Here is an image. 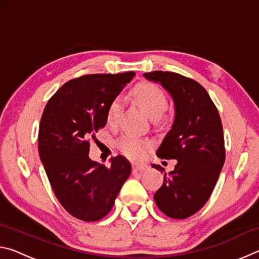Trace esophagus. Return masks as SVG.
<instances>
[{
  "label": "esophagus",
  "mask_w": 259,
  "mask_h": 259,
  "mask_svg": "<svg viewBox=\"0 0 259 259\" xmlns=\"http://www.w3.org/2000/svg\"><path fill=\"white\" fill-rule=\"evenodd\" d=\"M148 169L146 164H139V163H134L133 164V172H138V171H145Z\"/></svg>",
  "instance_id": "obj_1"
}]
</instances>
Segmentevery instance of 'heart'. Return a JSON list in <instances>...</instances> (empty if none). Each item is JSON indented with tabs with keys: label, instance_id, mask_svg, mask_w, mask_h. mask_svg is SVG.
Here are the masks:
<instances>
[{
	"label": "heart",
	"instance_id": "heart-1",
	"mask_svg": "<svg viewBox=\"0 0 259 259\" xmlns=\"http://www.w3.org/2000/svg\"><path fill=\"white\" fill-rule=\"evenodd\" d=\"M133 95L139 107L152 120H157L163 115L168 107V99L159 87L152 83H140L133 90ZM122 109V99L114 98L106 111V122L109 126L116 125ZM116 146L125 156L133 160H142L150 150V143L133 135H124L117 140Z\"/></svg>",
	"mask_w": 259,
	"mask_h": 259
}]
</instances>
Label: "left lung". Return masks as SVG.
<instances>
[{
	"mask_svg": "<svg viewBox=\"0 0 259 259\" xmlns=\"http://www.w3.org/2000/svg\"><path fill=\"white\" fill-rule=\"evenodd\" d=\"M168 91L175 104L171 129L156 151L160 159H176L162 186L154 194L162 212L185 219L203 207L216 185L225 162L221 116L204 88L192 78L172 72L144 74ZM163 172V168L154 165Z\"/></svg>",
	"mask_w": 259,
	"mask_h": 259,
	"instance_id": "obj_1",
	"label": "left lung"
}]
</instances>
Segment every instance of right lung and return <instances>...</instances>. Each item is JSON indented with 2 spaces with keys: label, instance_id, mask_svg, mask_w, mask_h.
Segmentation results:
<instances>
[{
  "label": "right lung",
  "instance_id": "1",
  "mask_svg": "<svg viewBox=\"0 0 259 259\" xmlns=\"http://www.w3.org/2000/svg\"><path fill=\"white\" fill-rule=\"evenodd\" d=\"M134 72L83 75L65 83L49 99L38 129V153L56 198L68 213L96 222L111 211L131 174L124 156L105 166L89 157L90 139L106 124L109 103Z\"/></svg>",
  "mask_w": 259,
  "mask_h": 259
}]
</instances>
